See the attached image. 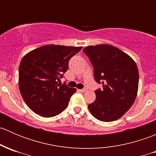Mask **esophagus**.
Here are the masks:
<instances>
[{
    "label": "esophagus",
    "mask_w": 156,
    "mask_h": 156,
    "mask_svg": "<svg viewBox=\"0 0 156 156\" xmlns=\"http://www.w3.org/2000/svg\"><path fill=\"white\" fill-rule=\"evenodd\" d=\"M87 90V88H84V89H81V90H79V91L80 92H81V93H84V92H86V91Z\"/></svg>",
    "instance_id": "obj_1"
}]
</instances>
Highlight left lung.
<instances>
[{"label": "left lung", "mask_w": 156, "mask_h": 156, "mask_svg": "<svg viewBox=\"0 0 156 156\" xmlns=\"http://www.w3.org/2000/svg\"><path fill=\"white\" fill-rule=\"evenodd\" d=\"M83 52L94 67V79L103 84L95 90L96 100L88 105L91 114L102 122L120 119L136 99L139 72L131 57L108 44L88 46Z\"/></svg>", "instance_id": "left-lung-1"}]
</instances>
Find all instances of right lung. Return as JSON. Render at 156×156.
<instances>
[{
    "mask_svg": "<svg viewBox=\"0 0 156 156\" xmlns=\"http://www.w3.org/2000/svg\"><path fill=\"white\" fill-rule=\"evenodd\" d=\"M82 47L46 45L28 53L19 68V87L29 107L42 117L62 112L76 89L58 81L67 71L71 58Z\"/></svg>",
    "mask_w": 156,
    "mask_h": 156,
    "instance_id": "1",
    "label": "right lung"
}]
</instances>
